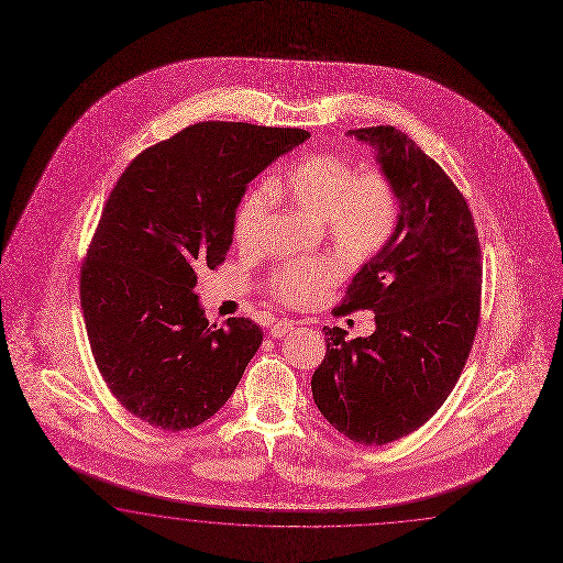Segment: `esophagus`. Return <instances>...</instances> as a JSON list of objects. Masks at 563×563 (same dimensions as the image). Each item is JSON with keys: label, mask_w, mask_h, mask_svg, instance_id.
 Returning <instances> with one entry per match:
<instances>
[{"label": "esophagus", "mask_w": 563, "mask_h": 563, "mask_svg": "<svg viewBox=\"0 0 563 563\" xmlns=\"http://www.w3.org/2000/svg\"><path fill=\"white\" fill-rule=\"evenodd\" d=\"M292 330V321L290 320H278L276 323H273V328H271V334L274 338H280V335L287 334Z\"/></svg>", "instance_id": "obj_1"}]
</instances>
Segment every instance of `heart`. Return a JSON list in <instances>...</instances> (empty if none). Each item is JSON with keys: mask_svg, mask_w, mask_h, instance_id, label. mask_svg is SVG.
<instances>
[{"mask_svg": "<svg viewBox=\"0 0 563 563\" xmlns=\"http://www.w3.org/2000/svg\"><path fill=\"white\" fill-rule=\"evenodd\" d=\"M273 192L321 219L330 240L349 258L375 256L391 240L399 219L394 180L377 167L356 172L349 159L334 153L305 155L273 184ZM273 192L260 186L242 198L233 219V238L243 250L258 243ZM338 278L340 268L330 260H297L271 276L268 292L278 303L307 307Z\"/></svg>", "mask_w": 563, "mask_h": 563, "instance_id": "1", "label": "heart"}]
</instances>
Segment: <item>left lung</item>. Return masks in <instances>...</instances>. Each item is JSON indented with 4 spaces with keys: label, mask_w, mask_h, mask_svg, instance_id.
<instances>
[{
    "label": "left lung",
    "mask_w": 563,
    "mask_h": 563,
    "mask_svg": "<svg viewBox=\"0 0 563 563\" xmlns=\"http://www.w3.org/2000/svg\"><path fill=\"white\" fill-rule=\"evenodd\" d=\"M396 184L391 240L352 278L334 316L375 313V332L323 328L311 391L323 418L358 444H387L428 422L470 358L482 305V247L467 200L406 133L349 131Z\"/></svg>",
    "instance_id": "left-lung-1"
}]
</instances>
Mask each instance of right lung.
Returning <instances> with one entry per match:
<instances>
[{"instance_id": "right-lung-1", "label": "right lung", "mask_w": 563, "mask_h": 563, "mask_svg": "<svg viewBox=\"0 0 563 563\" xmlns=\"http://www.w3.org/2000/svg\"><path fill=\"white\" fill-rule=\"evenodd\" d=\"M303 129L198 122L137 157L114 184L79 271L91 354L122 408L186 430L223 408L262 344L247 318L209 323L198 268L221 266L235 209Z\"/></svg>"}]
</instances>
